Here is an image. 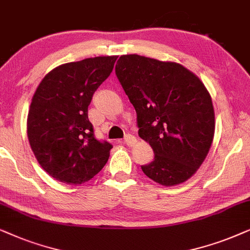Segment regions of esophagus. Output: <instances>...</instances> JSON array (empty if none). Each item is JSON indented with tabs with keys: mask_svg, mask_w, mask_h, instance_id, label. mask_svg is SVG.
I'll use <instances>...</instances> for the list:
<instances>
[{
	"mask_svg": "<svg viewBox=\"0 0 250 250\" xmlns=\"http://www.w3.org/2000/svg\"><path fill=\"white\" fill-rule=\"evenodd\" d=\"M136 142H137V141H136V138L134 137V136L129 135V134L125 136V139H123V143H125V144L128 145V146H134L136 144Z\"/></svg>",
	"mask_w": 250,
	"mask_h": 250,
	"instance_id": "34e87169",
	"label": "esophagus"
}]
</instances>
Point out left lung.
<instances>
[{
    "label": "left lung",
    "instance_id": "8db88e82",
    "mask_svg": "<svg viewBox=\"0 0 250 250\" xmlns=\"http://www.w3.org/2000/svg\"><path fill=\"white\" fill-rule=\"evenodd\" d=\"M115 74L137 113L139 137L154 152L143 172L165 186L188 181L207 156L215 132L204 83L181 64L138 55L121 56Z\"/></svg>",
    "mask_w": 250,
    "mask_h": 250
}]
</instances>
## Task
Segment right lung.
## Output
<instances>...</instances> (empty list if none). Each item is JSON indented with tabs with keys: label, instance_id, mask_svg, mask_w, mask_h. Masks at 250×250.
<instances>
[{
	"label": "right lung",
	"instance_id": "right-lung-1",
	"mask_svg": "<svg viewBox=\"0 0 250 250\" xmlns=\"http://www.w3.org/2000/svg\"><path fill=\"white\" fill-rule=\"evenodd\" d=\"M116 58H86L58 66L43 78L33 96L27 116L29 145L41 167L59 182L82 184L107 162L113 146L96 139L88 106Z\"/></svg>",
	"mask_w": 250,
	"mask_h": 250
}]
</instances>
